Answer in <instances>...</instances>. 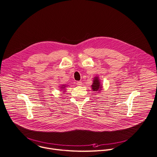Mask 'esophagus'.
<instances>
[{
	"label": "esophagus",
	"mask_w": 157,
	"mask_h": 157,
	"mask_svg": "<svg viewBox=\"0 0 157 157\" xmlns=\"http://www.w3.org/2000/svg\"><path fill=\"white\" fill-rule=\"evenodd\" d=\"M76 84H77V86H81L82 85V82H81V81H78V82H76Z\"/></svg>",
	"instance_id": "34e87169"
}]
</instances>
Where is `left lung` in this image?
Here are the masks:
<instances>
[{
	"instance_id": "1",
	"label": "left lung",
	"mask_w": 157,
	"mask_h": 157,
	"mask_svg": "<svg viewBox=\"0 0 157 157\" xmlns=\"http://www.w3.org/2000/svg\"><path fill=\"white\" fill-rule=\"evenodd\" d=\"M101 88L102 87L101 86L99 79L98 78V77H95L94 80L93 84L92 85V89L94 91H97L101 90Z\"/></svg>"
}]
</instances>
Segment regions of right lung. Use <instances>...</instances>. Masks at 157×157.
<instances>
[{"label": "right lung", "instance_id": "add662e5", "mask_svg": "<svg viewBox=\"0 0 157 157\" xmlns=\"http://www.w3.org/2000/svg\"><path fill=\"white\" fill-rule=\"evenodd\" d=\"M63 88H65V86H62L61 87V89H63Z\"/></svg>", "mask_w": 157, "mask_h": 157}]
</instances>
